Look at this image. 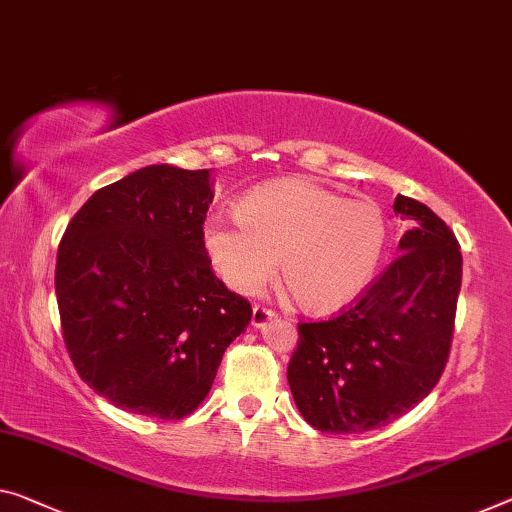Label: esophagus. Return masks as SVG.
Listing matches in <instances>:
<instances>
[{"mask_svg":"<svg viewBox=\"0 0 512 512\" xmlns=\"http://www.w3.org/2000/svg\"><path fill=\"white\" fill-rule=\"evenodd\" d=\"M270 318H274V311L263 304H256L254 311H251V325L254 327H263Z\"/></svg>","mask_w":512,"mask_h":512,"instance_id":"34e87169","label":"esophagus"}]
</instances>
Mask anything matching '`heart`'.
<instances>
[{"mask_svg": "<svg viewBox=\"0 0 512 512\" xmlns=\"http://www.w3.org/2000/svg\"><path fill=\"white\" fill-rule=\"evenodd\" d=\"M238 222L210 217L203 245L219 277L256 295L277 272L306 311L334 313L364 293L387 245V219L368 199H341L288 178L247 194Z\"/></svg>", "mask_w": 512, "mask_h": 512, "instance_id": "1", "label": "heart"}]
</instances>
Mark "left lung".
Segmentation results:
<instances>
[{
    "label": "left lung",
    "mask_w": 512,
    "mask_h": 512,
    "mask_svg": "<svg viewBox=\"0 0 512 512\" xmlns=\"http://www.w3.org/2000/svg\"><path fill=\"white\" fill-rule=\"evenodd\" d=\"M410 224L400 254L336 316L297 325L288 384L320 432L382 428L421 403L442 377L458 309L462 254L428 206L398 194Z\"/></svg>",
    "instance_id": "left-lung-1"
}]
</instances>
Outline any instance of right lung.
Here are the masks:
<instances>
[{
	"label": "right lung",
	"mask_w": 512,
	"mask_h": 512,
	"mask_svg": "<svg viewBox=\"0 0 512 512\" xmlns=\"http://www.w3.org/2000/svg\"><path fill=\"white\" fill-rule=\"evenodd\" d=\"M208 169L153 164L102 187L57 251L61 332L75 371L125 412L178 421L203 403L251 304L210 267Z\"/></svg>",
	"instance_id": "obj_1"
}]
</instances>
